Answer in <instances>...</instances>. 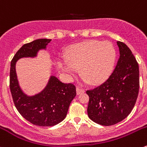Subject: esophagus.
<instances>
[{"mask_svg": "<svg viewBox=\"0 0 147 147\" xmlns=\"http://www.w3.org/2000/svg\"><path fill=\"white\" fill-rule=\"evenodd\" d=\"M84 90L83 89V88H80V87H77L76 88V94L77 95H79V94H84Z\"/></svg>", "mask_w": 147, "mask_h": 147, "instance_id": "1", "label": "esophagus"}]
</instances>
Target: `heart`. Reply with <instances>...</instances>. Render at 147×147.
<instances>
[{
  "mask_svg": "<svg viewBox=\"0 0 147 147\" xmlns=\"http://www.w3.org/2000/svg\"><path fill=\"white\" fill-rule=\"evenodd\" d=\"M116 52L110 42L88 40L74 46L62 60L60 66L69 76H75L78 69L86 81L98 84L104 81L112 71Z\"/></svg>",
  "mask_w": 147,
  "mask_h": 147,
  "instance_id": "b5f03b06",
  "label": "heart"
}]
</instances>
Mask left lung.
Segmentation results:
<instances>
[{"label":"left lung","instance_id":"8db88e82","mask_svg":"<svg viewBox=\"0 0 147 147\" xmlns=\"http://www.w3.org/2000/svg\"><path fill=\"white\" fill-rule=\"evenodd\" d=\"M119 59L113 73L101 85L86 91L90 119L103 126L116 124L133 109L139 89V65L131 51L117 41Z\"/></svg>","mask_w":147,"mask_h":147}]
</instances>
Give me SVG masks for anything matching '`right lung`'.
Masks as SVG:
<instances>
[{
  "instance_id": "1",
  "label": "right lung",
  "mask_w": 147,
  "mask_h": 147,
  "mask_svg": "<svg viewBox=\"0 0 147 147\" xmlns=\"http://www.w3.org/2000/svg\"><path fill=\"white\" fill-rule=\"evenodd\" d=\"M51 40L40 38L24 44L11 63L10 89L15 107L24 119L39 126H52L63 121L76 95L73 84H64L55 76H51L43 91L34 96H28L20 87L16 71L17 61L21 58L36 57L38 52L46 49Z\"/></svg>"
}]
</instances>
